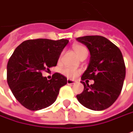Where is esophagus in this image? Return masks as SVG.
I'll return each instance as SVG.
<instances>
[{
    "label": "esophagus",
    "mask_w": 133,
    "mask_h": 133,
    "mask_svg": "<svg viewBox=\"0 0 133 133\" xmlns=\"http://www.w3.org/2000/svg\"><path fill=\"white\" fill-rule=\"evenodd\" d=\"M75 83V81L71 80V79H67V84L69 85H71V84H73Z\"/></svg>",
    "instance_id": "1"
}]
</instances>
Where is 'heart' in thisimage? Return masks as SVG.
Masks as SVG:
<instances>
[{"label":"heart","instance_id":"1","mask_svg":"<svg viewBox=\"0 0 133 133\" xmlns=\"http://www.w3.org/2000/svg\"><path fill=\"white\" fill-rule=\"evenodd\" d=\"M73 50H74V51L75 52L76 55L79 58L83 52L87 51L86 48L81 45V44H75L73 46ZM80 72H81L80 70L72 68V67H69V66H66V67L61 69V73L64 76H66V77H69V78H75L80 74Z\"/></svg>","mask_w":133,"mask_h":133}]
</instances>
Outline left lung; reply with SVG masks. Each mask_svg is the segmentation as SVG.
Here are the masks:
<instances>
[{
	"label": "left lung",
	"instance_id": "1",
	"mask_svg": "<svg viewBox=\"0 0 133 133\" xmlns=\"http://www.w3.org/2000/svg\"><path fill=\"white\" fill-rule=\"evenodd\" d=\"M76 39L85 44L91 55L89 66L81 77L84 89L77 95V100L91 110H105L114 103L122 89L126 67L122 52L104 36H85ZM86 79L95 83L89 85Z\"/></svg>",
	"mask_w": 133,
	"mask_h": 133
}]
</instances>
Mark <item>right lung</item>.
<instances>
[{
	"mask_svg": "<svg viewBox=\"0 0 133 133\" xmlns=\"http://www.w3.org/2000/svg\"><path fill=\"white\" fill-rule=\"evenodd\" d=\"M68 42L64 39H29L15 50L7 64V82L17 100L27 109L39 110L51 105L66 84V77L59 73L48 80L42 72L56 66Z\"/></svg>",
	"mask_w": 133,
	"mask_h": 133,
	"instance_id": "1",
	"label": "right lung"
}]
</instances>
